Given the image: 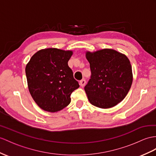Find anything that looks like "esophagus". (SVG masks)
<instances>
[{"label":"esophagus","instance_id":"34e87169","mask_svg":"<svg viewBox=\"0 0 156 156\" xmlns=\"http://www.w3.org/2000/svg\"><path fill=\"white\" fill-rule=\"evenodd\" d=\"M85 83H86L85 79H82V80H81L80 82H79V84H80V85L81 87H84L85 85Z\"/></svg>","mask_w":156,"mask_h":156}]
</instances>
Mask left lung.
Returning a JSON list of instances; mask_svg holds the SVG:
<instances>
[{
  "label": "left lung",
  "instance_id": "obj_1",
  "mask_svg": "<svg viewBox=\"0 0 156 156\" xmlns=\"http://www.w3.org/2000/svg\"><path fill=\"white\" fill-rule=\"evenodd\" d=\"M90 79L85 87L88 99L102 108L115 107L126 96L132 83V71L126 55L111 49L87 52Z\"/></svg>",
  "mask_w": 156,
  "mask_h": 156
}]
</instances>
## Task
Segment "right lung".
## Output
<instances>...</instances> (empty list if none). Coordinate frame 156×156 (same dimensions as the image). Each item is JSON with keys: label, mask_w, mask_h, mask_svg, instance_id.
Segmentation results:
<instances>
[{"label": "right lung", "mask_w": 156, "mask_h": 156, "mask_svg": "<svg viewBox=\"0 0 156 156\" xmlns=\"http://www.w3.org/2000/svg\"><path fill=\"white\" fill-rule=\"evenodd\" d=\"M73 52L56 48L41 49L26 67L28 89L33 99L44 111L54 112L69 105L71 94L79 87L68 66Z\"/></svg>", "instance_id": "1"}]
</instances>
